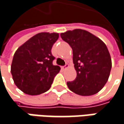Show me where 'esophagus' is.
Returning <instances> with one entry per match:
<instances>
[{
  "label": "esophagus",
  "instance_id": "34e87169",
  "mask_svg": "<svg viewBox=\"0 0 124 124\" xmlns=\"http://www.w3.org/2000/svg\"><path fill=\"white\" fill-rule=\"evenodd\" d=\"M69 67V65L68 64H66V65H64V66H63L62 67V70H65V69H67V67Z\"/></svg>",
  "mask_w": 124,
  "mask_h": 124
}]
</instances>
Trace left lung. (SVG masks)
<instances>
[{"instance_id":"obj_1","label":"left lung","mask_w":124,"mask_h":124,"mask_svg":"<svg viewBox=\"0 0 124 124\" xmlns=\"http://www.w3.org/2000/svg\"><path fill=\"white\" fill-rule=\"evenodd\" d=\"M73 50V62L77 71L74 81L67 82L70 91L88 96L96 94L105 85L112 69V60L105 43L83 29L60 34Z\"/></svg>"}]
</instances>
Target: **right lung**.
Masks as SVG:
<instances>
[{
  "label": "right lung",
  "instance_id": "right-lung-1",
  "mask_svg": "<svg viewBox=\"0 0 124 124\" xmlns=\"http://www.w3.org/2000/svg\"><path fill=\"white\" fill-rule=\"evenodd\" d=\"M59 33L42 32L36 34L16 50L11 65L15 85L31 95L43 93L50 89L60 67L53 64L51 53Z\"/></svg>",
  "mask_w": 124,
  "mask_h": 124
}]
</instances>
